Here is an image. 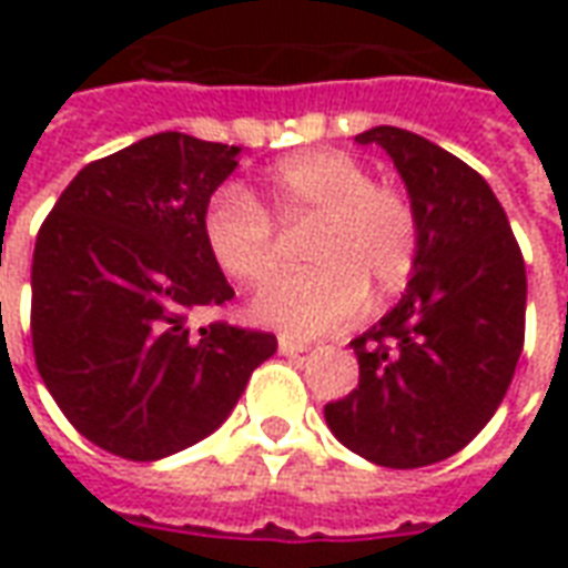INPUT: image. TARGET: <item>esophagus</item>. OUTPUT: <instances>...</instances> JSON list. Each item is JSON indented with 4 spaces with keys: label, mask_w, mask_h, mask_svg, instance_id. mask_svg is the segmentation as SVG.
<instances>
[{
    "label": "esophagus",
    "mask_w": 568,
    "mask_h": 568,
    "mask_svg": "<svg viewBox=\"0 0 568 568\" xmlns=\"http://www.w3.org/2000/svg\"><path fill=\"white\" fill-rule=\"evenodd\" d=\"M310 344L304 341H295V337H280V353L283 356H297V353H307Z\"/></svg>",
    "instance_id": "34e87169"
}]
</instances>
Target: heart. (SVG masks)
<instances>
[{
	"label": "heart",
	"instance_id": "obj_1",
	"mask_svg": "<svg viewBox=\"0 0 568 568\" xmlns=\"http://www.w3.org/2000/svg\"><path fill=\"white\" fill-rule=\"evenodd\" d=\"M273 212L283 224H313L307 271L264 285L252 316L295 337L344 328L365 307L368 292L389 297L414 276L419 219L405 191L374 182V173L344 151H304L267 175ZM203 243L215 264L243 285L276 271L271 212L240 182H224L203 206Z\"/></svg>",
	"mask_w": 568,
	"mask_h": 568
}]
</instances>
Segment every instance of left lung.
Here are the masks:
<instances>
[{
  "instance_id": "obj_1",
  "label": "left lung",
  "mask_w": 568,
  "mask_h": 568,
  "mask_svg": "<svg viewBox=\"0 0 568 568\" xmlns=\"http://www.w3.org/2000/svg\"><path fill=\"white\" fill-rule=\"evenodd\" d=\"M419 219L405 295L353 341L358 386L325 405L334 438L368 463L419 468L487 426L524 349L526 267L508 215L468 163L402 128H371Z\"/></svg>"
}]
</instances>
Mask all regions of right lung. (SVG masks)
I'll return each mask as SVG.
<instances>
[{"mask_svg":"<svg viewBox=\"0 0 568 568\" xmlns=\"http://www.w3.org/2000/svg\"><path fill=\"white\" fill-rule=\"evenodd\" d=\"M240 145L154 133L88 163L32 252V349L48 393L97 447L151 463L197 444L240 402L276 337L212 322L234 297L203 243V206Z\"/></svg>","mask_w":568,"mask_h":568,"instance_id":"right-lung-1","label":"right lung"}]
</instances>
